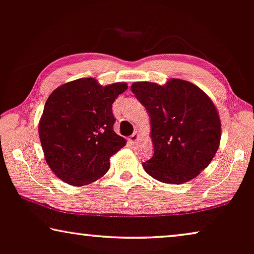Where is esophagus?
<instances>
[{
    "label": "esophagus",
    "mask_w": 254,
    "mask_h": 254,
    "mask_svg": "<svg viewBox=\"0 0 254 254\" xmlns=\"http://www.w3.org/2000/svg\"><path fill=\"white\" fill-rule=\"evenodd\" d=\"M140 138H141V134H140L139 132H134V133L132 134L130 138H128V142H130V143H135V142L138 141V140H140Z\"/></svg>",
    "instance_id": "1"
}]
</instances>
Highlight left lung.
<instances>
[{
    "mask_svg": "<svg viewBox=\"0 0 254 254\" xmlns=\"http://www.w3.org/2000/svg\"><path fill=\"white\" fill-rule=\"evenodd\" d=\"M132 92L150 117L154 155L142 164L161 183L181 185L209 166L220 145L221 122L211 98L192 83L134 82Z\"/></svg>",
    "mask_w": 254,
    "mask_h": 254,
    "instance_id": "1",
    "label": "left lung"
}]
</instances>
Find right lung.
<instances>
[{
	"instance_id": "right-lung-1",
	"label": "right lung",
	"mask_w": 254,
	"mask_h": 254,
	"mask_svg": "<svg viewBox=\"0 0 254 254\" xmlns=\"http://www.w3.org/2000/svg\"><path fill=\"white\" fill-rule=\"evenodd\" d=\"M127 89L124 82L103 86L96 78L67 82L44 105L39 135L52 172L71 186H85L104 177L111 157L127 145L113 130L112 105Z\"/></svg>"
}]
</instances>
